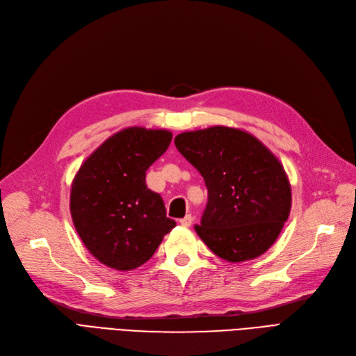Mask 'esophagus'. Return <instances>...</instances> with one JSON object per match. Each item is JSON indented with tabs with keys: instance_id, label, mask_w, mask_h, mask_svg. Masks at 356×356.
Masks as SVG:
<instances>
[{
	"instance_id": "esophagus-1",
	"label": "esophagus",
	"mask_w": 356,
	"mask_h": 356,
	"mask_svg": "<svg viewBox=\"0 0 356 356\" xmlns=\"http://www.w3.org/2000/svg\"><path fill=\"white\" fill-rule=\"evenodd\" d=\"M179 224H181L182 227H190V225L193 224V216H191V215H187L186 218L179 219Z\"/></svg>"
}]
</instances>
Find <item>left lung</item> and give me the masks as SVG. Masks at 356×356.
<instances>
[{
  "label": "left lung",
  "instance_id": "8db88e82",
  "mask_svg": "<svg viewBox=\"0 0 356 356\" xmlns=\"http://www.w3.org/2000/svg\"><path fill=\"white\" fill-rule=\"evenodd\" d=\"M175 145L206 184L207 204L194 227L206 246L228 262L265 253L291 207L290 182L278 159L252 134L228 127L178 134Z\"/></svg>",
  "mask_w": 356,
  "mask_h": 356
}]
</instances>
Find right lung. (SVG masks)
Here are the masks:
<instances>
[{
	"label": "right lung",
	"mask_w": 356,
	"mask_h": 356,
	"mask_svg": "<svg viewBox=\"0 0 356 356\" xmlns=\"http://www.w3.org/2000/svg\"><path fill=\"white\" fill-rule=\"evenodd\" d=\"M170 140L166 129H122L82 163L72 182L73 225L95 259L118 271L145 264L177 225L161 194L145 186V170Z\"/></svg>",
	"instance_id": "right-lung-1"
}]
</instances>
